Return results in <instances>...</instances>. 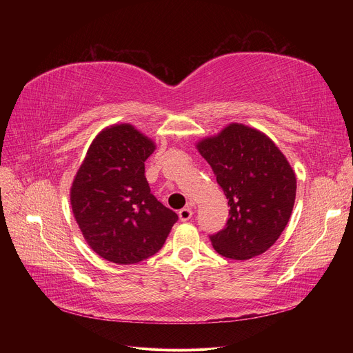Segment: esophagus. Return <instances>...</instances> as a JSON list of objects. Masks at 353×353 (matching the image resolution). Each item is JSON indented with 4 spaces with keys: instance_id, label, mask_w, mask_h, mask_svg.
<instances>
[{
    "instance_id": "obj_1",
    "label": "esophagus",
    "mask_w": 353,
    "mask_h": 353,
    "mask_svg": "<svg viewBox=\"0 0 353 353\" xmlns=\"http://www.w3.org/2000/svg\"><path fill=\"white\" fill-rule=\"evenodd\" d=\"M179 217H180L181 221L190 220V219L193 217V210H192V208L188 206V208H183L181 210H179Z\"/></svg>"
}]
</instances>
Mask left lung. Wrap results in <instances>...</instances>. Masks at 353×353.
I'll list each match as a JSON object with an SVG mask.
<instances>
[{
    "label": "left lung",
    "instance_id": "1",
    "mask_svg": "<svg viewBox=\"0 0 353 353\" xmlns=\"http://www.w3.org/2000/svg\"><path fill=\"white\" fill-rule=\"evenodd\" d=\"M229 200V220L210 236L214 250L233 261L265 253L285 230L296 197V174L261 130L230 123L196 143Z\"/></svg>",
    "mask_w": 353,
    "mask_h": 353
}]
</instances>
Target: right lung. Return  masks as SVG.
<instances>
[{
    "mask_svg": "<svg viewBox=\"0 0 353 353\" xmlns=\"http://www.w3.org/2000/svg\"><path fill=\"white\" fill-rule=\"evenodd\" d=\"M156 143L128 124L103 128L74 176L70 201L88 246L117 265L157 253L177 214L150 193L144 161Z\"/></svg>",
    "mask_w": 353,
    "mask_h": 353,
    "instance_id": "1",
    "label": "right lung"
}]
</instances>
